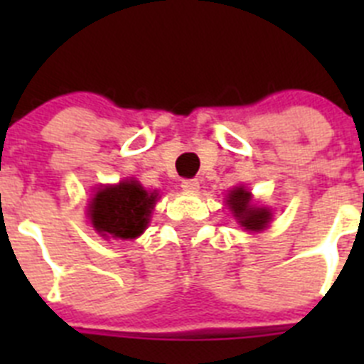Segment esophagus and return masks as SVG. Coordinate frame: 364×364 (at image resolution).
Returning a JSON list of instances; mask_svg holds the SVG:
<instances>
[{
  "instance_id": "obj_1",
  "label": "esophagus",
  "mask_w": 364,
  "mask_h": 364,
  "mask_svg": "<svg viewBox=\"0 0 364 364\" xmlns=\"http://www.w3.org/2000/svg\"><path fill=\"white\" fill-rule=\"evenodd\" d=\"M198 188H200V182H198L197 178H184L182 180V189L188 193H195L198 191Z\"/></svg>"
}]
</instances>
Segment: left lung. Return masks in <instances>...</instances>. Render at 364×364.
Here are the masks:
<instances>
[{
    "label": "left lung",
    "mask_w": 364,
    "mask_h": 364,
    "mask_svg": "<svg viewBox=\"0 0 364 364\" xmlns=\"http://www.w3.org/2000/svg\"><path fill=\"white\" fill-rule=\"evenodd\" d=\"M250 200H252V195L244 191L242 188L231 191L230 197H228V204H230L235 217L239 218L240 226L252 231L262 230L269 222L272 213L268 210H262V208H252Z\"/></svg>",
    "instance_id": "left-lung-1"
}]
</instances>
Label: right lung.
Listing matches in <instances>:
<instances>
[{"mask_svg":"<svg viewBox=\"0 0 364 364\" xmlns=\"http://www.w3.org/2000/svg\"><path fill=\"white\" fill-rule=\"evenodd\" d=\"M156 195L138 182H120L102 188L89 204L92 226L102 237L134 239L149 224Z\"/></svg>","mask_w":364,"mask_h":364,"instance_id":"1","label":"right lung"}]
</instances>
